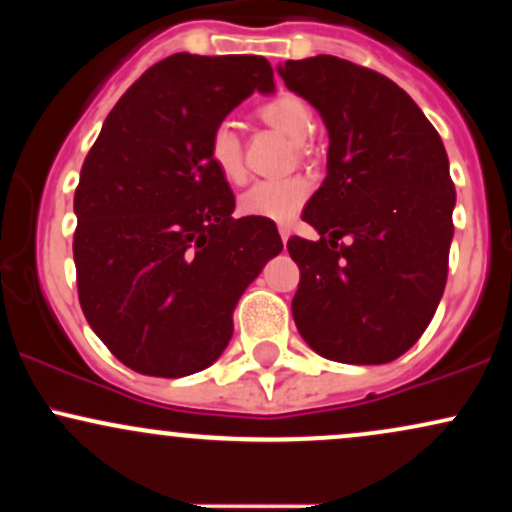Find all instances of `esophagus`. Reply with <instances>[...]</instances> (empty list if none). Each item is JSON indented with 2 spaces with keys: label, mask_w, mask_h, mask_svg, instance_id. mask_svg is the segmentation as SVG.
I'll return each mask as SVG.
<instances>
[{
  "label": "esophagus",
  "mask_w": 512,
  "mask_h": 512,
  "mask_svg": "<svg viewBox=\"0 0 512 512\" xmlns=\"http://www.w3.org/2000/svg\"><path fill=\"white\" fill-rule=\"evenodd\" d=\"M279 233H281V240H284V245L289 243V238H291V228H289V226H279Z\"/></svg>",
  "instance_id": "34e87169"
}]
</instances>
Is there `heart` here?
I'll return each mask as SVG.
<instances>
[{"instance_id":"1","label":"heart","mask_w":512,"mask_h":512,"mask_svg":"<svg viewBox=\"0 0 512 512\" xmlns=\"http://www.w3.org/2000/svg\"><path fill=\"white\" fill-rule=\"evenodd\" d=\"M260 117L267 125L289 134L296 142H305L313 134L315 117L310 105L293 93H281L272 101L260 105ZM305 144H301L303 149ZM209 161L219 170L226 182L245 180V161H243V142L238 137V129L231 120H221L209 134ZM310 195V185L305 178H281V180H257L238 199L240 214L257 216V219L269 221H291L298 211L303 209L305 199Z\"/></svg>"}]
</instances>
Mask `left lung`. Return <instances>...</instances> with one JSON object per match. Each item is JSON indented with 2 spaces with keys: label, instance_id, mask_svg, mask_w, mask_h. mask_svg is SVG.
Returning <instances> with one entry per match:
<instances>
[{
  "label": "left lung",
  "instance_id": "1",
  "mask_svg": "<svg viewBox=\"0 0 512 512\" xmlns=\"http://www.w3.org/2000/svg\"><path fill=\"white\" fill-rule=\"evenodd\" d=\"M279 74L330 132L327 178L303 209L320 240L286 243L301 269L293 320L330 361L390 363L419 342L448 281L445 146L409 93L373 69L317 55Z\"/></svg>",
  "mask_w": 512,
  "mask_h": 512
}]
</instances>
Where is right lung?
Listing matches in <instances>:
<instances>
[{
  "label": "right lung",
  "mask_w": 512,
  "mask_h": 512,
  "mask_svg": "<svg viewBox=\"0 0 512 512\" xmlns=\"http://www.w3.org/2000/svg\"><path fill=\"white\" fill-rule=\"evenodd\" d=\"M252 91H274L257 55L156 62L105 117L74 195L79 303L117 361L142 375L204 370L233 337V310L279 255L274 221L233 219L209 134Z\"/></svg>",
  "instance_id": "add662e5"
}]
</instances>
